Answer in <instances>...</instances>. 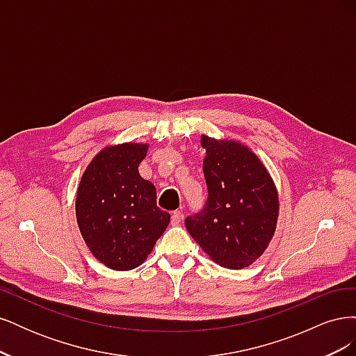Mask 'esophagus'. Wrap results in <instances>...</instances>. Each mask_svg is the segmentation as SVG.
Here are the masks:
<instances>
[{
    "label": "esophagus",
    "mask_w": 356,
    "mask_h": 356,
    "mask_svg": "<svg viewBox=\"0 0 356 356\" xmlns=\"http://www.w3.org/2000/svg\"><path fill=\"white\" fill-rule=\"evenodd\" d=\"M170 218H172V222H174V224H179L182 221V218H184V215H182L181 211H174L170 215Z\"/></svg>",
    "instance_id": "1"
}]
</instances>
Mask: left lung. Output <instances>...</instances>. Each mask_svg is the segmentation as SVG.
<instances>
[{"label":"left lung","instance_id":"left-lung-1","mask_svg":"<svg viewBox=\"0 0 356 356\" xmlns=\"http://www.w3.org/2000/svg\"><path fill=\"white\" fill-rule=\"evenodd\" d=\"M202 147L208 197L186 218V227L213 261L238 270L255 261L273 238L277 191L248 147L209 136H202Z\"/></svg>","mask_w":356,"mask_h":356}]
</instances>
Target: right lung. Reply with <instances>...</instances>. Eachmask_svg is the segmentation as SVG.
Masks as SVG:
<instances>
[{"label": "right lung", "mask_w": 356, "mask_h": 356, "mask_svg": "<svg viewBox=\"0 0 356 356\" xmlns=\"http://www.w3.org/2000/svg\"><path fill=\"white\" fill-rule=\"evenodd\" d=\"M144 144L105 148L81 177L75 215L86 245L113 270H131L152 252L170 215L157 208L156 187L138 166Z\"/></svg>", "instance_id": "obj_1"}]
</instances>
